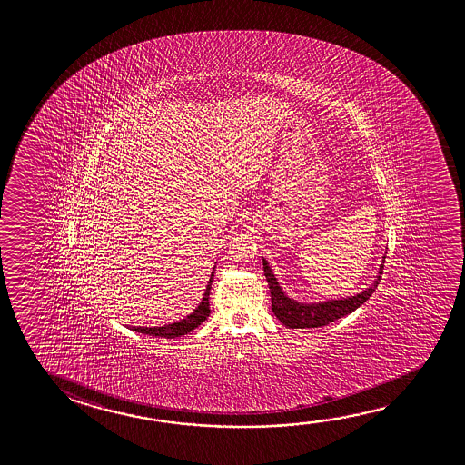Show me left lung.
Instances as JSON below:
<instances>
[{
    "instance_id": "obj_1",
    "label": "left lung",
    "mask_w": 465,
    "mask_h": 465,
    "mask_svg": "<svg viewBox=\"0 0 465 465\" xmlns=\"http://www.w3.org/2000/svg\"><path fill=\"white\" fill-rule=\"evenodd\" d=\"M262 266H264V275H266V281L271 289V302H272V312L275 316L279 318L283 326H287L289 329H310L328 326L335 320H341L343 316L355 312L358 306L363 305L366 300L373 295L374 289L378 287V282H380L382 269H384V259L381 262L378 277L371 287L360 292L355 297L328 300V302H320V303H300L297 300L287 297L275 279L272 269L267 264L266 259H262Z\"/></svg>"
}]
</instances>
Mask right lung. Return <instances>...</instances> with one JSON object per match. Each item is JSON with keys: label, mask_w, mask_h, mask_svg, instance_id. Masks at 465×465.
<instances>
[{"label": "right lung", "mask_w": 465, "mask_h": 465, "mask_svg": "<svg viewBox=\"0 0 465 465\" xmlns=\"http://www.w3.org/2000/svg\"><path fill=\"white\" fill-rule=\"evenodd\" d=\"M213 272L211 274V279L207 282L206 292L204 297L201 300L198 308L194 312L188 314L184 320L176 321L172 324H165V326H159V328H133V331L141 332V334L153 335V337H165V339H175V337H182V335L188 334L193 329L201 326V322H204L211 312L209 308V293H211V285H213Z\"/></svg>", "instance_id": "obj_1"}]
</instances>
